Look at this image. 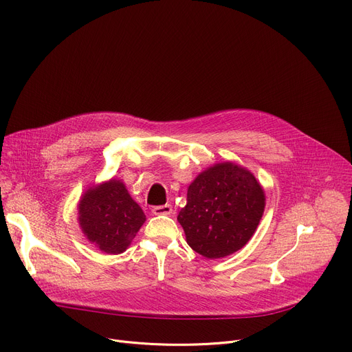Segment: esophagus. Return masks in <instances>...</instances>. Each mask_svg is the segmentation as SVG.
<instances>
[{"mask_svg":"<svg viewBox=\"0 0 352 352\" xmlns=\"http://www.w3.org/2000/svg\"><path fill=\"white\" fill-rule=\"evenodd\" d=\"M173 211L170 204H164V206H156L152 208V212L155 215H170Z\"/></svg>","mask_w":352,"mask_h":352,"instance_id":"1","label":"esophagus"}]
</instances>
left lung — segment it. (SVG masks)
<instances>
[{"mask_svg": "<svg viewBox=\"0 0 352 352\" xmlns=\"http://www.w3.org/2000/svg\"><path fill=\"white\" fill-rule=\"evenodd\" d=\"M265 208L261 184L247 169L226 162L200 173L188 186L187 204L177 215L187 244L215 259L244 247Z\"/></svg>", "mask_w": 352, "mask_h": 352, "instance_id": "obj_1", "label": "left lung"}]
</instances>
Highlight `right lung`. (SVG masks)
I'll list each match as a JSON object with an SVG mask.
<instances>
[{"label":"right lung","mask_w":352,"mask_h":352,"mask_svg":"<svg viewBox=\"0 0 352 352\" xmlns=\"http://www.w3.org/2000/svg\"><path fill=\"white\" fill-rule=\"evenodd\" d=\"M78 221L90 242L105 254H121L145 223L142 208L120 180L86 192L78 204Z\"/></svg>","instance_id":"right-lung-1"}]
</instances>
